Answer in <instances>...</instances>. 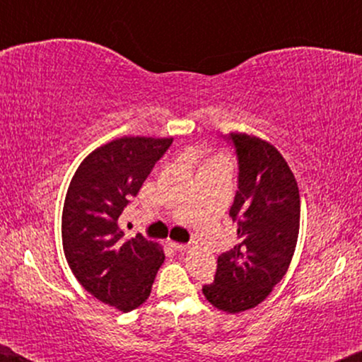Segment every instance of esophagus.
I'll use <instances>...</instances> for the list:
<instances>
[{"label":"esophagus","mask_w":362,"mask_h":362,"mask_svg":"<svg viewBox=\"0 0 362 362\" xmlns=\"http://www.w3.org/2000/svg\"><path fill=\"white\" fill-rule=\"evenodd\" d=\"M170 247H171L173 250H176V252H185V250L189 249V245H186V244H177V242H170Z\"/></svg>","instance_id":"obj_1"}]
</instances>
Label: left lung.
Wrapping results in <instances>:
<instances>
[{"mask_svg":"<svg viewBox=\"0 0 362 362\" xmlns=\"http://www.w3.org/2000/svg\"><path fill=\"white\" fill-rule=\"evenodd\" d=\"M239 161V189L229 216L237 222L234 249L217 259L214 281L202 293L217 310L240 313L262 303L288 270L300 230L298 185L269 141L229 133Z\"/></svg>","mask_w":362,"mask_h":362,"instance_id":"8db88e82","label":"left lung"}]
</instances>
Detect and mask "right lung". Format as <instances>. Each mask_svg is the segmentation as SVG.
<instances>
[{"mask_svg": "<svg viewBox=\"0 0 362 362\" xmlns=\"http://www.w3.org/2000/svg\"><path fill=\"white\" fill-rule=\"evenodd\" d=\"M173 138L122 136L77 168L62 209V247L83 288L128 313L146 301L165 252L141 234L125 239L118 217Z\"/></svg>", "mask_w": 362, "mask_h": 362, "instance_id": "obj_1", "label": "right lung"}]
</instances>
